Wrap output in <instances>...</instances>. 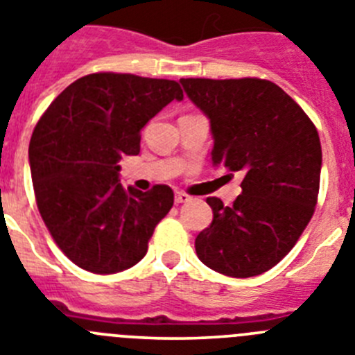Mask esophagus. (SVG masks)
I'll use <instances>...</instances> for the list:
<instances>
[{
	"instance_id": "esophagus-1",
	"label": "esophagus",
	"mask_w": 355,
	"mask_h": 355,
	"mask_svg": "<svg viewBox=\"0 0 355 355\" xmlns=\"http://www.w3.org/2000/svg\"><path fill=\"white\" fill-rule=\"evenodd\" d=\"M189 200H191L189 194H185V193L175 194V203H177V205H180V203H185V201H189Z\"/></svg>"
}]
</instances>
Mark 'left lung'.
Masks as SVG:
<instances>
[{
	"label": "left lung",
	"mask_w": 355,
	"mask_h": 355,
	"mask_svg": "<svg viewBox=\"0 0 355 355\" xmlns=\"http://www.w3.org/2000/svg\"><path fill=\"white\" fill-rule=\"evenodd\" d=\"M194 106L210 120L212 162L242 175V194L214 212L194 241L207 267L251 277L279 263L308 226L320 187L322 146L302 107L270 81L180 79Z\"/></svg>",
	"instance_id": "1"
}]
</instances>
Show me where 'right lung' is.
<instances>
[{"instance_id":"right-lung-1","label":"right lung","mask_w":355,"mask_h":355,"mask_svg":"<svg viewBox=\"0 0 355 355\" xmlns=\"http://www.w3.org/2000/svg\"><path fill=\"white\" fill-rule=\"evenodd\" d=\"M184 94L177 81L98 72L69 85L38 120L30 141L37 207L69 260L114 274L146 254L173 191L118 182V161L139 154L141 129Z\"/></svg>"}]
</instances>
